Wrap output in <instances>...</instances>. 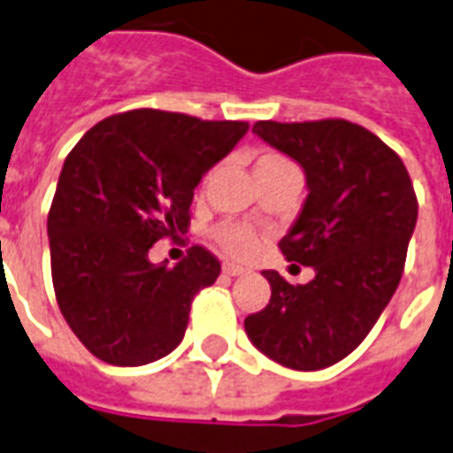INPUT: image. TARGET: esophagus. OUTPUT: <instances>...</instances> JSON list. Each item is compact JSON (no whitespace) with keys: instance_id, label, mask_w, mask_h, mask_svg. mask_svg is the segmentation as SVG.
<instances>
[{"instance_id":"1","label":"esophagus","mask_w":453,"mask_h":453,"mask_svg":"<svg viewBox=\"0 0 453 453\" xmlns=\"http://www.w3.org/2000/svg\"><path fill=\"white\" fill-rule=\"evenodd\" d=\"M224 274H229V277H241V274H246V267H241L236 263H224Z\"/></svg>"}]
</instances>
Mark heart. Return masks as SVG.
<instances>
[{
    "mask_svg": "<svg viewBox=\"0 0 453 453\" xmlns=\"http://www.w3.org/2000/svg\"><path fill=\"white\" fill-rule=\"evenodd\" d=\"M274 159L281 157H277V155H267V157H263L260 162H274ZM217 239H219V243L234 255H248L250 250H255V246H257V236H255L250 229H246V226H224V229H219V234H217Z\"/></svg>",
    "mask_w": 453,
    "mask_h": 453,
    "instance_id": "obj_1",
    "label": "heart"
}]
</instances>
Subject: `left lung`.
<instances>
[{"mask_svg": "<svg viewBox=\"0 0 453 453\" xmlns=\"http://www.w3.org/2000/svg\"><path fill=\"white\" fill-rule=\"evenodd\" d=\"M253 134L303 169L308 196L279 248L315 277L294 287L265 270L272 298L248 315L246 334L279 365L329 368L368 336L399 287L418 219L413 183L392 148L343 119L257 121Z\"/></svg>", "mask_w": 453, "mask_h": 453, "instance_id": "left-lung-1", "label": "left lung"}]
</instances>
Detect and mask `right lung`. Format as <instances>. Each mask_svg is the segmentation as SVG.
Here are the masks:
<instances>
[{
  "label": "right lung",
  "instance_id": "add662e5",
  "mask_svg": "<svg viewBox=\"0 0 453 453\" xmlns=\"http://www.w3.org/2000/svg\"><path fill=\"white\" fill-rule=\"evenodd\" d=\"M246 131V121L134 110L95 124L71 150L47 236L59 311L93 356L135 368L181 343L193 296L222 267L200 246L174 267L148 253L188 231L193 190Z\"/></svg>",
  "mask_w": 453,
  "mask_h": 453
}]
</instances>
